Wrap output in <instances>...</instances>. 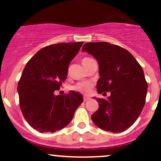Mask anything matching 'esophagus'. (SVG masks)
<instances>
[{"label": "esophagus", "mask_w": 161, "mask_h": 161, "mask_svg": "<svg viewBox=\"0 0 161 161\" xmlns=\"http://www.w3.org/2000/svg\"><path fill=\"white\" fill-rule=\"evenodd\" d=\"M83 99H84V102H86V101H89L90 99V98H89V97H87V96H84Z\"/></svg>", "instance_id": "obj_1"}]
</instances>
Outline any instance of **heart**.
I'll list each match as a JSON object with an SVG mask.
<instances>
[{
	"label": "heart",
	"instance_id": "1",
	"mask_svg": "<svg viewBox=\"0 0 161 161\" xmlns=\"http://www.w3.org/2000/svg\"><path fill=\"white\" fill-rule=\"evenodd\" d=\"M92 59L90 57H85L82 59V63L84 66H86ZM93 87V84L89 81H84V82H79L73 87V89L79 92L82 93L85 95H89L91 92L92 89Z\"/></svg>",
	"mask_w": 161,
	"mask_h": 161
}]
</instances>
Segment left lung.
<instances>
[{
  "mask_svg": "<svg viewBox=\"0 0 161 161\" xmlns=\"http://www.w3.org/2000/svg\"><path fill=\"white\" fill-rule=\"evenodd\" d=\"M99 66L97 92H110L107 99L96 98L98 109L92 115L96 126L119 133L130 128L144 106L147 82L142 67L127 49L108 42L86 43L82 49ZM106 93V92H105Z\"/></svg>",
  "mask_w": 161,
  "mask_h": 161,
  "instance_id": "obj_1",
  "label": "left lung"
}]
</instances>
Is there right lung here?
<instances>
[{
	"label": "right lung",
	"mask_w": 161,
	"mask_h": 161,
	"mask_svg": "<svg viewBox=\"0 0 161 161\" xmlns=\"http://www.w3.org/2000/svg\"><path fill=\"white\" fill-rule=\"evenodd\" d=\"M83 42L47 46L28 61L18 82L19 103L27 123L39 132L63 129L83 102L80 93L55 95L66 80L70 62Z\"/></svg>",
	"instance_id": "right-lung-1"
}]
</instances>
